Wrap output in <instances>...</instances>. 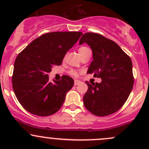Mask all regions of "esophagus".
<instances>
[{
	"label": "esophagus",
	"instance_id": "esophagus-1",
	"mask_svg": "<svg viewBox=\"0 0 149 149\" xmlns=\"http://www.w3.org/2000/svg\"><path fill=\"white\" fill-rule=\"evenodd\" d=\"M80 83V80H74V85H79Z\"/></svg>",
	"mask_w": 149,
	"mask_h": 149
}]
</instances>
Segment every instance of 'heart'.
<instances>
[{
	"instance_id": "1",
	"label": "heart",
	"mask_w": 149,
	"mask_h": 149,
	"mask_svg": "<svg viewBox=\"0 0 149 149\" xmlns=\"http://www.w3.org/2000/svg\"><path fill=\"white\" fill-rule=\"evenodd\" d=\"M87 49H88L87 47H80V48L78 49V52H79L80 55H81V54L83 53V52H84L85 50H86ZM70 74L72 75V76H76H76H78V74H79V73H78L76 71H70Z\"/></svg>"
}]
</instances>
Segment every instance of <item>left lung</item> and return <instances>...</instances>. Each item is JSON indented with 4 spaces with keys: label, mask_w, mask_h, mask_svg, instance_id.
<instances>
[{
    "label": "left lung",
    "mask_w": 149,
    "mask_h": 149,
    "mask_svg": "<svg viewBox=\"0 0 149 149\" xmlns=\"http://www.w3.org/2000/svg\"><path fill=\"white\" fill-rule=\"evenodd\" d=\"M91 47L93 60L88 73L102 78L100 83H90L83 104L94 115L106 116L118 111L127 101L134 85L130 57L113 40L101 34L85 33L79 44Z\"/></svg>",
    "instance_id": "8db88e82"
}]
</instances>
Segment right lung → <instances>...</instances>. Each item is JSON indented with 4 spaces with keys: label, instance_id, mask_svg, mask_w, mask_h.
Returning <instances> with one entry per match:
<instances>
[{
    "label": "right lung",
    "instance_id": "right-lung-1",
    "mask_svg": "<svg viewBox=\"0 0 149 149\" xmlns=\"http://www.w3.org/2000/svg\"><path fill=\"white\" fill-rule=\"evenodd\" d=\"M83 35L78 31L45 33L33 40L18 54L12 83L17 99L27 111L47 116L60 109L68 91L74 84L69 76L49 81L48 73L61 64L65 54Z\"/></svg>",
    "mask_w": 149,
    "mask_h": 149
}]
</instances>
